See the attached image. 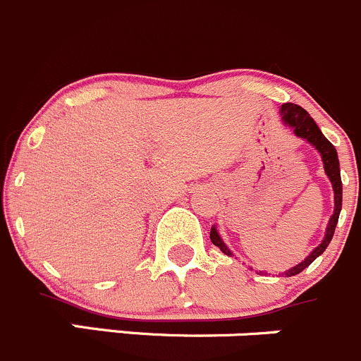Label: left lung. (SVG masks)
Returning <instances> with one entry per match:
<instances>
[{
    "instance_id": "obj_1",
    "label": "left lung",
    "mask_w": 361,
    "mask_h": 361,
    "mask_svg": "<svg viewBox=\"0 0 361 361\" xmlns=\"http://www.w3.org/2000/svg\"><path fill=\"white\" fill-rule=\"evenodd\" d=\"M281 117H283V123L286 124V126H290L298 138L307 140L310 145H314V147H316L317 152H319L321 159H323L324 173H326L328 179H330V182H331V188H334V195H335L334 196V200H335L334 214H331L330 223H328V226H326V233H324L323 242H321V244L317 245V247L314 249V251L310 252V255L307 256L302 263H298L297 267L290 269L288 272H283V274H286L288 277H291V276H297V274H300L303 269H307V267H309L310 263L317 258V256L323 255L324 249H326L328 244H330L331 237H334L335 226H337V223H338V214H341V209H342V180H341V169H338L337 151H335L334 145H331L330 142L324 138V135L321 133V130L317 128V124L314 123L312 117H310L309 114L302 109V106L295 105V103H284V105L281 106ZM210 240H212V244L217 245V247H219L224 255L231 256V251L226 247V244L223 242V238L219 237L216 226L210 228Z\"/></svg>"
}]
</instances>
